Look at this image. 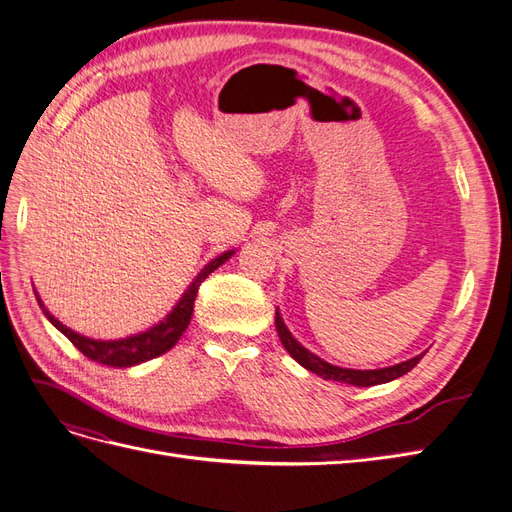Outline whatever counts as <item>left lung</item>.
<instances>
[{"instance_id":"obj_1","label":"left lung","mask_w":512,"mask_h":512,"mask_svg":"<svg viewBox=\"0 0 512 512\" xmlns=\"http://www.w3.org/2000/svg\"><path fill=\"white\" fill-rule=\"evenodd\" d=\"M275 329H277V335H280L284 348L290 352V356L297 363H301L305 369L312 371V374L324 378V380H335V382H346V384H352V386H374V384H384V382H391L399 376L408 374V371L412 367H416V363L423 359V354L414 356V359L406 361V363H399V365H393V367H384V369H367V371H361V369H344V367H335L327 361L318 359L316 354L309 352L307 348H303L297 339H294L290 335V331L286 329V324L282 322V316L280 312L275 309Z\"/></svg>"}]
</instances>
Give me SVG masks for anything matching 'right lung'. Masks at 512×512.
Instances as JSON below:
<instances>
[{"mask_svg": "<svg viewBox=\"0 0 512 512\" xmlns=\"http://www.w3.org/2000/svg\"><path fill=\"white\" fill-rule=\"evenodd\" d=\"M230 256H232V252H226L215 260H211L209 265L198 273V277L192 282V286L185 290L183 299L177 303L173 312L168 314L166 320H162L160 324H156V327H151L149 331H145L141 335L119 339V342H98V339H89V337L74 333L68 327H64V324H61L59 320H55L49 312H46L44 305L40 303V299H38V303L42 307L44 316L49 318L55 324V327L87 356V359L102 363V365H111V367H132V365H138V363H145L149 359H156V356L164 354L166 350H170L179 342V337L183 335V331L188 329V324H190V318H192V312H194V301H196L200 284L207 280L209 273H213L220 265H224V262Z\"/></svg>", "mask_w": 512, "mask_h": 512, "instance_id": "obj_1", "label": "right lung"}]
</instances>
